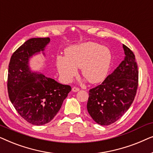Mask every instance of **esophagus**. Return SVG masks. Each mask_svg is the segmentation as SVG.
<instances>
[{"mask_svg":"<svg viewBox=\"0 0 153 153\" xmlns=\"http://www.w3.org/2000/svg\"><path fill=\"white\" fill-rule=\"evenodd\" d=\"M79 88H76V87H73L72 88V91H73V92H78V91H79Z\"/></svg>","mask_w":153,"mask_h":153,"instance_id":"obj_1","label":"esophagus"}]
</instances>
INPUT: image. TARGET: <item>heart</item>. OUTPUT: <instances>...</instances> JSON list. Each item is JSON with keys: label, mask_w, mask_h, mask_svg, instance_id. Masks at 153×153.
<instances>
[{"label": "heart", "mask_w": 153, "mask_h": 153, "mask_svg": "<svg viewBox=\"0 0 153 153\" xmlns=\"http://www.w3.org/2000/svg\"><path fill=\"white\" fill-rule=\"evenodd\" d=\"M111 62L110 49L93 42L67 48L65 57L58 56L56 60L58 73L65 82L72 81L77 74L76 68H81L82 76L92 84L105 80Z\"/></svg>", "instance_id": "b5f03b06"}]
</instances>
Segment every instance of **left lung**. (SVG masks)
Wrapping results in <instances>:
<instances>
[{"label":"left lung","mask_w":153,"mask_h":153,"mask_svg":"<svg viewBox=\"0 0 153 153\" xmlns=\"http://www.w3.org/2000/svg\"><path fill=\"white\" fill-rule=\"evenodd\" d=\"M125 58L102 84L89 91L87 109L97 124L109 125L121 118L134 100L139 71L135 56L123 45Z\"/></svg>","instance_id":"left-lung-1"}]
</instances>
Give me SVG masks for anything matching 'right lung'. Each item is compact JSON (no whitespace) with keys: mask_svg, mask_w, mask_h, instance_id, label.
<instances>
[{"mask_svg":"<svg viewBox=\"0 0 153 153\" xmlns=\"http://www.w3.org/2000/svg\"><path fill=\"white\" fill-rule=\"evenodd\" d=\"M49 42V37L28 39L12 54L8 68L10 101L24 120L35 125L49 123L72 90L70 85L30 70V58L41 51L45 55Z\"/></svg>","mask_w":153,"mask_h":153,"instance_id":"right-lung-1","label":"right lung"}]
</instances>
